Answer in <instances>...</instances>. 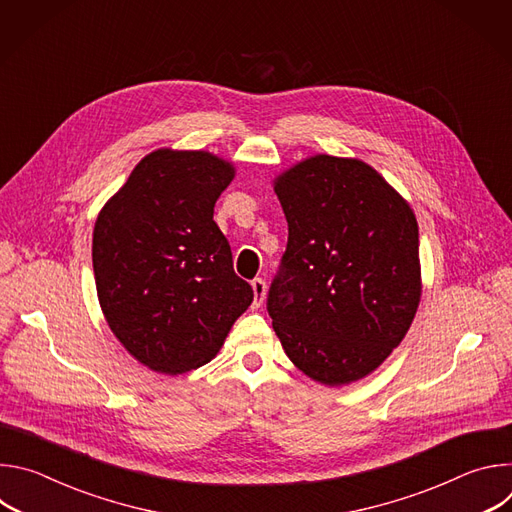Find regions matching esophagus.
Returning a JSON list of instances; mask_svg holds the SVG:
<instances>
[{"mask_svg":"<svg viewBox=\"0 0 512 512\" xmlns=\"http://www.w3.org/2000/svg\"><path fill=\"white\" fill-rule=\"evenodd\" d=\"M251 287H253V294H255V308H259L263 302H265V294H267V283L257 277L251 281Z\"/></svg>","mask_w":512,"mask_h":512,"instance_id":"obj_1","label":"esophagus"}]
</instances>
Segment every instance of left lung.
<instances>
[{
	"instance_id": "obj_1",
	"label": "left lung",
	"mask_w": 512,
	"mask_h": 512,
	"mask_svg": "<svg viewBox=\"0 0 512 512\" xmlns=\"http://www.w3.org/2000/svg\"><path fill=\"white\" fill-rule=\"evenodd\" d=\"M287 249L267 312L296 367L340 387L379 369L421 298L409 202L369 164L318 154L273 180Z\"/></svg>"
}]
</instances>
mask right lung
Masks as SVG:
<instances>
[{"label": "right lung", "instance_id": "obj_1", "mask_svg": "<svg viewBox=\"0 0 512 512\" xmlns=\"http://www.w3.org/2000/svg\"><path fill=\"white\" fill-rule=\"evenodd\" d=\"M235 166L204 150L145 156L105 202L93 271L105 320L145 367L182 375L210 362L253 289L212 221Z\"/></svg>", "mask_w": 512, "mask_h": 512}]
</instances>
